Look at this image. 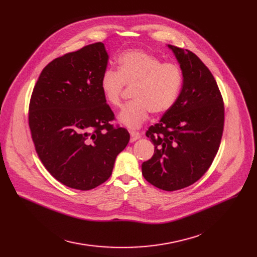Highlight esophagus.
<instances>
[{
  "mask_svg": "<svg viewBox=\"0 0 257 257\" xmlns=\"http://www.w3.org/2000/svg\"><path fill=\"white\" fill-rule=\"evenodd\" d=\"M130 142L134 143L137 140H139L141 138V134L137 131H130Z\"/></svg>",
  "mask_w": 257,
  "mask_h": 257,
  "instance_id": "esophagus-1",
  "label": "esophagus"
}]
</instances>
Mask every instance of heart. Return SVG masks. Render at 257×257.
<instances>
[{
  "instance_id": "b5f03b06",
  "label": "heart",
  "mask_w": 257,
  "mask_h": 257,
  "mask_svg": "<svg viewBox=\"0 0 257 257\" xmlns=\"http://www.w3.org/2000/svg\"><path fill=\"white\" fill-rule=\"evenodd\" d=\"M117 71L107 69L101 76L100 89L112 106L120 103L125 85L133 86V101L121 108L117 119L130 129L140 128L150 112L163 114L178 100L183 74L176 63L165 62L148 52L129 50L118 57Z\"/></svg>"
}]
</instances>
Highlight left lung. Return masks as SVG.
<instances>
[{"instance_id": "left-lung-1", "label": "left lung", "mask_w": 257, "mask_h": 257, "mask_svg": "<svg viewBox=\"0 0 257 257\" xmlns=\"http://www.w3.org/2000/svg\"><path fill=\"white\" fill-rule=\"evenodd\" d=\"M183 74L178 100L146 136L154 155L142 165L145 179L160 190H181L199 180L217 155L224 127L218 84L191 51L168 45Z\"/></svg>"}]
</instances>
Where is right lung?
I'll return each instance as SVG.
<instances>
[{
	"instance_id": "add662e5",
	"label": "right lung",
	"mask_w": 257,
	"mask_h": 257,
	"mask_svg": "<svg viewBox=\"0 0 257 257\" xmlns=\"http://www.w3.org/2000/svg\"><path fill=\"white\" fill-rule=\"evenodd\" d=\"M108 53L88 45L51 61L40 74L29 106L36 153L62 184L88 191L110 177L118 153L129 143L100 89Z\"/></svg>"
}]
</instances>
